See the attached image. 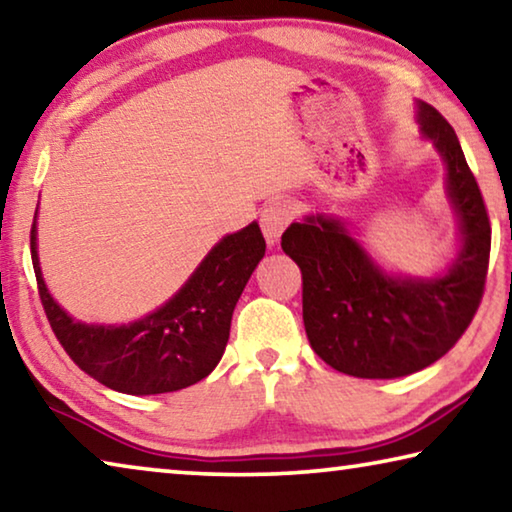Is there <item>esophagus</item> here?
I'll use <instances>...</instances> for the list:
<instances>
[{
	"instance_id": "34e87169",
	"label": "esophagus",
	"mask_w": 512,
	"mask_h": 512,
	"mask_svg": "<svg viewBox=\"0 0 512 512\" xmlns=\"http://www.w3.org/2000/svg\"><path fill=\"white\" fill-rule=\"evenodd\" d=\"M291 218H294V207L285 200H273L264 207L259 221H262V232L266 241H269V246H275V243H278L280 234L285 232V227L291 223Z\"/></svg>"
}]
</instances>
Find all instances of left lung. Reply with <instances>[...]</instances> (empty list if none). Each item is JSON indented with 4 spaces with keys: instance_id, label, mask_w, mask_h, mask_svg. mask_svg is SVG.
Masks as SVG:
<instances>
[{
    "instance_id": "left-lung-1",
    "label": "left lung",
    "mask_w": 512,
    "mask_h": 512,
    "mask_svg": "<svg viewBox=\"0 0 512 512\" xmlns=\"http://www.w3.org/2000/svg\"><path fill=\"white\" fill-rule=\"evenodd\" d=\"M417 123L446 168V196L458 216L460 253L442 275L385 271L339 218L310 214L282 234V250L303 273L307 339L332 369L355 378H401L449 353L483 298L490 218L453 127L417 102Z\"/></svg>"
}]
</instances>
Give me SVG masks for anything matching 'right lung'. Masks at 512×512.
Here are the masks:
<instances>
[{
	"instance_id": "obj_1",
	"label": "right lung",
	"mask_w": 512,
	"mask_h": 512,
	"mask_svg": "<svg viewBox=\"0 0 512 512\" xmlns=\"http://www.w3.org/2000/svg\"><path fill=\"white\" fill-rule=\"evenodd\" d=\"M36 218L38 207L31 225V262L40 303L56 339L81 371L116 392L150 396L196 385L216 369L230 339L237 300L266 253L255 221L225 234L182 289L157 310L123 326H102L75 321L52 298L40 271Z\"/></svg>"
}]
</instances>
